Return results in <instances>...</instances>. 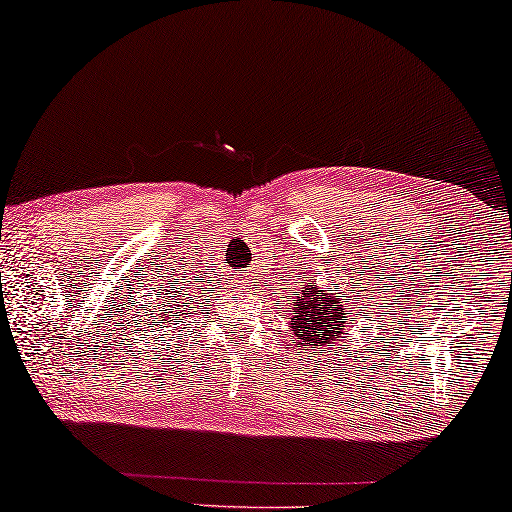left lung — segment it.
Listing matches in <instances>:
<instances>
[{
  "label": "left lung",
  "instance_id": "8db88e82",
  "mask_svg": "<svg viewBox=\"0 0 512 512\" xmlns=\"http://www.w3.org/2000/svg\"><path fill=\"white\" fill-rule=\"evenodd\" d=\"M293 303L286 307L291 312V328L296 335L298 345L303 347H333L340 338L345 326L349 324L354 307L349 305V296H335V293L321 291L314 282L300 284L293 291Z\"/></svg>",
  "mask_w": 512,
  "mask_h": 512
}]
</instances>
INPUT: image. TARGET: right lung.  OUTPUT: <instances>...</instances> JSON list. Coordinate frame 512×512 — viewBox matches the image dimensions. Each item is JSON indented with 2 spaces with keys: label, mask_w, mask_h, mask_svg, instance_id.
<instances>
[{
  "label": "right lung",
  "mask_w": 512,
  "mask_h": 512,
  "mask_svg": "<svg viewBox=\"0 0 512 512\" xmlns=\"http://www.w3.org/2000/svg\"><path fill=\"white\" fill-rule=\"evenodd\" d=\"M186 296H188V293H181V296H179L177 286H172V293H160L158 291V298H160V303H163V305H158L156 317H153V326L167 328V324H170V321L186 319V314H188V317H191V310H188V305H191L193 300H191V303H188ZM163 297H167L168 300L163 301ZM174 326H177V324H174Z\"/></svg>",
  "instance_id": "add662e5"
}]
</instances>
